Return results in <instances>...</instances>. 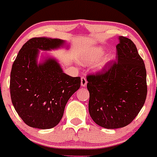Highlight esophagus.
<instances>
[{"label":"esophagus","instance_id":"esophagus-1","mask_svg":"<svg viewBox=\"0 0 157 157\" xmlns=\"http://www.w3.org/2000/svg\"><path fill=\"white\" fill-rule=\"evenodd\" d=\"M86 84H87V80H86V79L84 77H81V86H82V87H85V86H86Z\"/></svg>","mask_w":157,"mask_h":157}]
</instances>
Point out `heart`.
I'll return each instance as SVG.
<instances>
[{
  "label": "heart",
  "mask_w": 157,
  "mask_h": 157,
  "mask_svg": "<svg viewBox=\"0 0 157 157\" xmlns=\"http://www.w3.org/2000/svg\"><path fill=\"white\" fill-rule=\"evenodd\" d=\"M104 55V49L102 47H96L94 48L93 49L90 50V51L85 55V57L82 58V62L85 63H91L94 62L95 60H98L100 57H101L102 55ZM113 56H110L109 58H107L102 62L100 63L97 65L99 68H102L105 66V64L108 61L111 60L113 59Z\"/></svg>",
  "instance_id": "heart-1"
}]
</instances>
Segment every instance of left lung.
Wrapping results in <instances>:
<instances>
[{
	"mask_svg": "<svg viewBox=\"0 0 157 157\" xmlns=\"http://www.w3.org/2000/svg\"><path fill=\"white\" fill-rule=\"evenodd\" d=\"M117 58L87 75L89 111L96 124L109 129L130 124L147 97L146 69L131 40L119 37Z\"/></svg>",
	"mask_w": 157,
	"mask_h": 157,
	"instance_id": "8db88e82",
	"label": "left lung"
}]
</instances>
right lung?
Listing matches in <instances>:
<instances>
[{
  "mask_svg": "<svg viewBox=\"0 0 157 157\" xmlns=\"http://www.w3.org/2000/svg\"><path fill=\"white\" fill-rule=\"evenodd\" d=\"M64 41L33 37L22 46L12 64L10 75L12 102L27 125L49 129L60 122L68 100L80 87V77L63 73L55 59L37 63L39 49L51 50Z\"/></svg>",
  "mask_w": 157,
  "mask_h": 157,
  "instance_id": "add662e5",
  "label": "right lung"
}]
</instances>
